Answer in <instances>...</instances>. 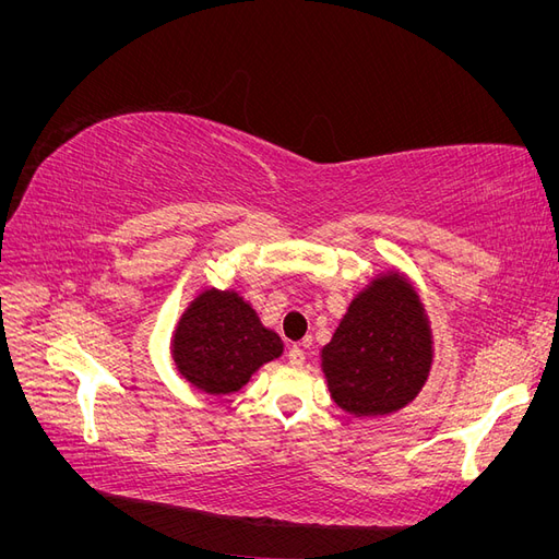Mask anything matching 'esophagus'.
<instances>
[{"mask_svg": "<svg viewBox=\"0 0 559 559\" xmlns=\"http://www.w3.org/2000/svg\"><path fill=\"white\" fill-rule=\"evenodd\" d=\"M286 357H289L292 366H302L306 364V349H302L300 345H294V347H289V354H286Z\"/></svg>", "mask_w": 559, "mask_h": 559, "instance_id": "esophagus-1", "label": "esophagus"}]
</instances>
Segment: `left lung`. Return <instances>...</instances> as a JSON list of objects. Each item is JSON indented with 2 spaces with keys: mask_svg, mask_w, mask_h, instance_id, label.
Here are the masks:
<instances>
[{
  "mask_svg": "<svg viewBox=\"0 0 559 559\" xmlns=\"http://www.w3.org/2000/svg\"><path fill=\"white\" fill-rule=\"evenodd\" d=\"M431 361L425 306L399 273L370 282L321 349L333 401L357 417L389 415L408 405L425 386Z\"/></svg>",
  "mask_w": 559,
  "mask_h": 559,
  "instance_id": "8db88e82",
  "label": "left lung"
}]
</instances>
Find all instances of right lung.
Wrapping results in <instances>:
<instances>
[{
	"instance_id": "add662e5",
	"label": "right lung",
	"mask_w": 559,
	"mask_h": 559,
	"mask_svg": "<svg viewBox=\"0 0 559 559\" xmlns=\"http://www.w3.org/2000/svg\"><path fill=\"white\" fill-rule=\"evenodd\" d=\"M282 337L261 324L249 302L235 292H202L173 335L179 373L207 394H233L257 370L277 359Z\"/></svg>"
}]
</instances>
